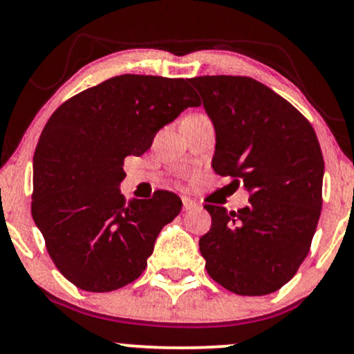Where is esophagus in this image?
<instances>
[{"instance_id": "esophagus-1", "label": "esophagus", "mask_w": 354, "mask_h": 354, "mask_svg": "<svg viewBox=\"0 0 354 354\" xmlns=\"http://www.w3.org/2000/svg\"><path fill=\"white\" fill-rule=\"evenodd\" d=\"M198 208V203L189 200V198H183V209L185 211H191V209H196Z\"/></svg>"}]
</instances>
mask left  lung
Returning a JSON list of instances; mask_svg holds the SVG:
<instances>
[{"label":"left lung","mask_w":354,"mask_h":354,"mask_svg":"<svg viewBox=\"0 0 354 354\" xmlns=\"http://www.w3.org/2000/svg\"><path fill=\"white\" fill-rule=\"evenodd\" d=\"M189 83L216 131L213 169L250 191L238 211L206 205L200 238L206 271L228 291L263 296L296 274L310 251L323 205L324 161L310 121L273 89L248 76H198Z\"/></svg>","instance_id":"left-lung-1"}]
</instances>
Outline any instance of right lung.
Here are the masks:
<instances>
[{
  "instance_id": "add662e5",
  "label": "right lung",
  "mask_w": 354,
  "mask_h": 354,
  "mask_svg": "<svg viewBox=\"0 0 354 354\" xmlns=\"http://www.w3.org/2000/svg\"><path fill=\"white\" fill-rule=\"evenodd\" d=\"M200 100L188 80L121 75L78 93L53 113L33 158L31 214L61 274L91 293L126 286L145 271L154 241L180 214L169 191L126 203L124 158Z\"/></svg>"
}]
</instances>
